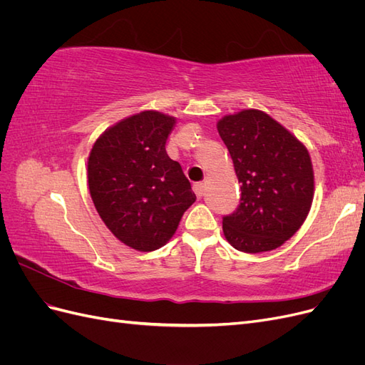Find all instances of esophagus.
<instances>
[{
  "label": "esophagus",
  "mask_w": 365,
  "mask_h": 365,
  "mask_svg": "<svg viewBox=\"0 0 365 365\" xmlns=\"http://www.w3.org/2000/svg\"><path fill=\"white\" fill-rule=\"evenodd\" d=\"M193 190H195V193H196V196L201 197L205 195V185L202 184V182H197V184H195V187H193Z\"/></svg>",
  "instance_id": "1"
}]
</instances>
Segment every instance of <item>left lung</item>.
Returning <instances> with one entry per match:
<instances>
[{"label":"left lung","instance_id":"left-lung-1","mask_svg":"<svg viewBox=\"0 0 365 365\" xmlns=\"http://www.w3.org/2000/svg\"><path fill=\"white\" fill-rule=\"evenodd\" d=\"M240 182V204L222 217L231 247L256 254L291 239L314 200V170L302 141L268 114L244 109L217 121Z\"/></svg>","mask_w":365,"mask_h":365}]
</instances>
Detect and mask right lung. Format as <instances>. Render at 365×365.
I'll list each match as a JSON object with an SVG mask.
<instances>
[{
	"label": "right lung",
	"instance_id": "add662e5",
	"mask_svg": "<svg viewBox=\"0 0 365 365\" xmlns=\"http://www.w3.org/2000/svg\"><path fill=\"white\" fill-rule=\"evenodd\" d=\"M175 117L143 111L98 137L88 158V185L111 233L137 251H155L175 235L196 196L165 141Z\"/></svg>",
	"mask_w": 365,
	"mask_h": 365
}]
</instances>
